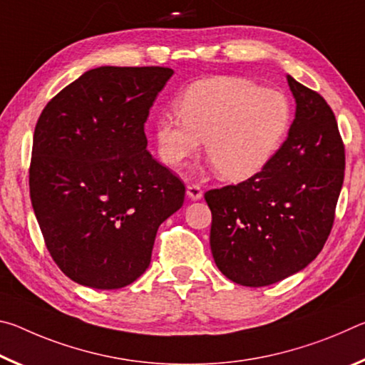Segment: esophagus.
Wrapping results in <instances>:
<instances>
[{"label":"esophagus","instance_id":"obj_1","mask_svg":"<svg viewBox=\"0 0 365 365\" xmlns=\"http://www.w3.org/2000/svg\"><path fill=\"white\" fill-rule=\"evenodd\" d=\"M187 195H188L190 200L197 201V200H201V197H202V190H201L200 185L188 183L187 185Z\"/></svg>","mask_w":365,"mask_h":365}]
</instances>
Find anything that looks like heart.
Listing matches in <instances>:
<instances>
[{
    "mask_svg": "<svg viewBox=\"0 0 365 365\" xmlns=\"http://www.w3.org/2000/svg\"><path fill=\"white\" fill-rule=\"evenodd\" d=\"M178 114L154 125L159 159L178 168L206 140V156L225 180H246L267 165L287 140L293 106L280 90L240 77H212L190 85Z\"/></svg>",
    "mask_w": 365,
    "mask_h": 365,
    "instance_id": "heart-1",
    "label": "heart"
}]
</instances>
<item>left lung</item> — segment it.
Here are the masks:
<instances>
[{"mask_svg":"<svg viewBox=\"0 0 365 365\" xmlns=\"http://www.w3.org/2000/svg\"><path fill=\"white\" fill-rule=\"evenodd\" d=\"M296 115L279 153L238 185L206 191L211 251L227 279L267 287L322 251L344 178V145L331 108L287 76Z\"/></svg>","mask_w":365,"mask_h":365,"instance_id":"8db88e82","label":"left lung"}]
</instances>
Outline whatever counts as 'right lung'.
I'll use <instances>...</instances> for the list:
<instances>
[{"label":"right lung","mask_w":365,"mask_h":365,"mask_svg":"<svg viewBox=\"0 0 365 365\" xmlns=\"http://www.w3.org/2000/svg\"><path fill=\"white\" fill-rule=\"evenodd\" d=\"M169 67L103 66L49 101L35 125L30 200L58 267L117 289L148 269L158 228L185 185L148 153L145 122Z\"/></svg>","instance_id":"1"}]
</instances>
